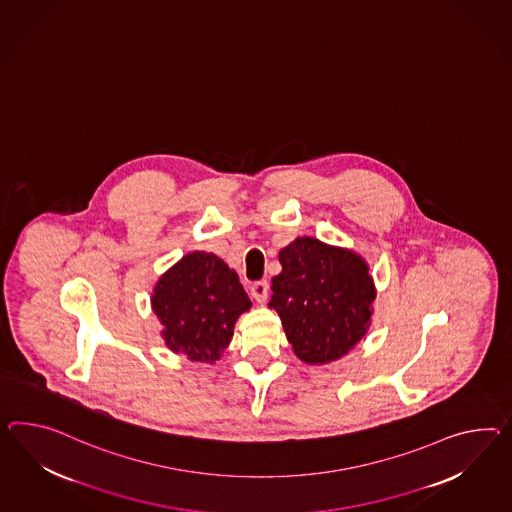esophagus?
Segmentation results:
<instances>
[{
  "label": "esophagus",
  "mask_w": 512,
  "mask_h": 512,
  "mask_svg": "<svg viewBox=\"0 0 512 512\" xmlns=\"http://www.w3.org/2000/svg\"><path fill=\"white\" fill-rule=\"evenodd\" d=\"M267 293H269V284H267V280H260V282H254L252 284V288H250V295L254 297V301L265 302L267 299Z\"/></svg>",
  "instance_id": "34e87169"
}]
</instances>
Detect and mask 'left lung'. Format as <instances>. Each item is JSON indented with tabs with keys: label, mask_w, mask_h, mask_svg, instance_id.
I'll return each instance as SVG.
<instances>
[{
	"label": "left lung",
	"mask_w": 512,
	"mask_h": 512,
	"mask_svg": "<svg viewBox=\"0 0 512 512\" xmlns=\"http://www.w3.org/2000/svg\"><path fill=\"white\" fill-rule=\"evenodd\" d=\"M269 308L282 319L293 353L304 364L340 360L371 327L377 289L354 250L297 237L280 250Z\"/></svg>",
	"instance_id": "obj_1"
}]
</instances>
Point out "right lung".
I'll return each mask as SVG.
<instances>
[{"label":"right lung","mask_w":512,"mask_h":512,"mask_svg":"<svg viewBox=\"0 0 512 512\" xmlns=\"http://www.w3.org/2000/svg\"><path fill=\"white\" fill-rule=\"evenodd\" d=\"M150 302L165 345L202 364L221 358L239 315L252 306L236 271L204 250L185 254L159 276Z\"/></svg>","instance_id":"add662e5"}]
</instances>
